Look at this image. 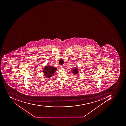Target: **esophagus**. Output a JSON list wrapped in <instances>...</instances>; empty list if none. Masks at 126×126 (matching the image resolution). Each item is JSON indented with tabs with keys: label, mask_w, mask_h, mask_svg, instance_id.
<instances>
[{
	"label": "esophagus",
	"mask_w": 126,
	"mask_h": 126,
	"mask_svg": "<svg viewBox=\"0 0 126 126\" xmlns=\"http://www.w3.org/2000/svg\"><path fill=\"white\" fill-rule=\"evenodd\" d=\"M60 68H63V67H64V66H63V65H60Z\"/></svg>",
	"instance_id": "1"
}]
</instances>
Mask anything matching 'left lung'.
Segmentation results:
<instances>
[{
	"mask_svg": "<svg viewBox=\"0 0 126 126\" xmlns=\"http://www.w3.org/2000/svg\"><path fill=\"white\" fill-rule=\"evenodd\" d=\"M71 73L73 74V75H76L77 74H78L79 73V70L78 68H72V70H71Z\"/></svg>",
	"mask_w": 126,
	"mask_h": 126,
	"instance_id": "8db88e82",
	"label": "left lung"
}]
</instances>
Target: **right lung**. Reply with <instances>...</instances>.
<instances>
[{
  "label": "right lung",
  "instance_id": "right-lung-1",
  "mask_svg": "<svg viewBox=\"0 0 126 126\" xmlns=\"http://www.w3.org/2000/svg\"><path fill=\"white\" fill-rule=\"evenodd\" d=\"M57 70V68L55 67H53L49 65H47L45 66L44 68L43 73L45 76L48 78H50L53 76Z\"/></svg>",
  "mask_w": 126,
  "mask_h": 126
}]
</instances>
